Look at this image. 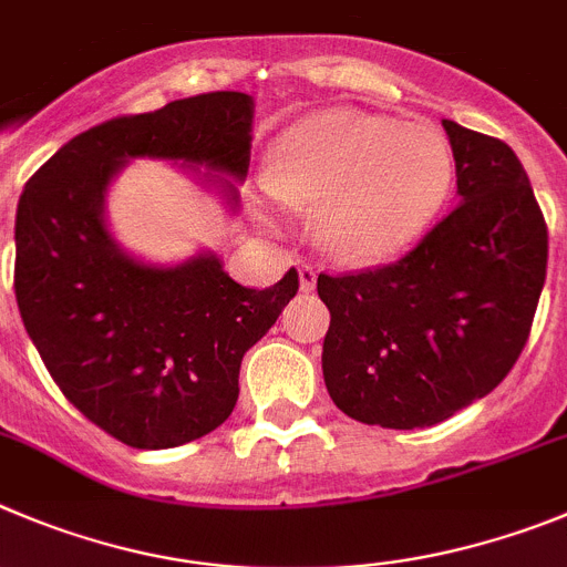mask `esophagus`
Masks as SVG:
<instances>
[{
    "label": "esophagus",
    "instance_id": "1",
    "mask_svg": "<svg viewBox=\"0 0 567 567\" xmlns=\"http://www.w3.org/2000/svg\"><path fill=\"white\" fill-rule=\"evenodd\" d=\"M298 278H300V292H311L315 284H318V269L306 261H298Z\"/></svg>",
    "mask_w": 567,
    "mask_h": 567
}]
</instances>
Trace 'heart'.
<instances>
[{
    "instance_id": "obj_1",
    "label": "heart",
    "mask_w": 567,
    "mask_h": 567,
    "mask_svg": "<svg viewBox=\"0 0 567 567\" xmlns=\"http://www.w3.org/2000/svg\"><path fill=\"white\" fill-rule=\"evenodd\" d=\"M453 188L441 132L360 109H326L280 137L269 190L317 207L315 236L340 264L365 267L422 236Z\"/></svg>"
}]
</instances>
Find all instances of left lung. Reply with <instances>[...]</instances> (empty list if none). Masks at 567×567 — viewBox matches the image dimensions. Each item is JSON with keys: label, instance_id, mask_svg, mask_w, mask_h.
Returning <instances> with one entry per match:
<instances>
[{"label": "left lung", "instance_id": "left-lung-1", "mask_svg": "<svg viewBox=\"0 0 567 567\" xmlns=\"http://www.w3.org/2000/svg\"><path fill=\"white\" fill-rule=\"evenodd\" d=\"M458 205L399 261L318 275L331 311L323 379L346 415L433 427L512 371L545 284L548 227L503 140L441 121Z\"/></svg>", "mask_w": 567, "mask_h": 567}]
</instances>
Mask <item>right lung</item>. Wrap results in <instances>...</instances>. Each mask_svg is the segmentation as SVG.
<instances>
[{"instance_id":"add662e5","label":"right lung","mask_w":567,"mask_h":567,"mask_svg":"<svg viewBox=\"0 0 567 567\" xmlns=\"http://www.w3.org/2000/svg\"><path fill=\"white\" fill-rule=\"evenodd\" d=\"M249 132L244 92L185 97L78 134L19 196L13 289L24 329L61 393L134 450L188 444L227 422L244 354L298 295V272L247 289L213 252L176 267L137 261L109 233L106 190L137 157L241 182ZM225 176L205 185L236 210Z\"/></svg>"}]
</instances>
